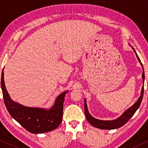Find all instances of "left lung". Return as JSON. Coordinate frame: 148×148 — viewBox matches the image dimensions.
Masks as SVG:
<instances>
[{
  "mask_svg": "<svg viewBox=\"0 0 148 148\" xmlns=\"http://www.w3.org/2000/svg\"><path fill=\"white\" fill-rule=\"evenodd\" d=\"M134 51L135 52L136 56L137 57L138 61L140 62V64L143 67L142 63H141V61L140 60L139 57L138 56L137 53H136V51L133 48ZM142 79L144 83V79H145V75H144V68H143V73H142ZM144 86L142 87V91H141V95L139 97V99H138V101L136 102L135 104H134L133 106H132L131 107H130L128 109L125 111V112L122 114L120 116L119 118H118L117 119L114 120H98L97 119H95L93 118L92 116L88 112L87 106V103H86V99H85V101H84V106H85V114L86 119L88 120V122L89 123L92 125L94 127H96V128H100V129H103V130H113V129H116L120 128L122 126L126 123L128 120L131 119L132 117L133 116V115L134 114V113L136 112V110H138V108L140 107V104L142 103V99H143V95H144Z\"/></svg>",
  "mask_w": 148,
  "mask_h": 148,
  "instance_id": "1",
  "label": "left lung"
}]
</instances>
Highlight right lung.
Here are the masks:
<instances>
[{
  "instance_id": "right-lung-1",
  "label": "right lung",
  "mask_w": 148,
  "mask_h": 148,
  "mask_svg": "<svg viewBox=\"0 0 148 148\" xmlns=\"http://www.w3.org/2000/svg\"><path fill=\"white\" fill-rule=\"evenodd\" d=\"M1 88L4 104L9 114L29 132L32 134L48 132L55 130L60 125L63 118V101L67 91L59 95L53 106L47 110L44 108L26 107L14 102L6 89L3 70L1 76Z\"/></svg>"
}]
</instances>
